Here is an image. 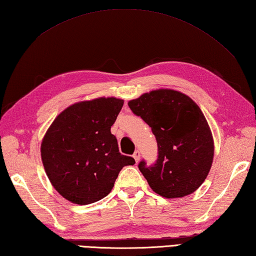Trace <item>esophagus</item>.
Wrapping results in <instances>:
<instances>
[{
	"mask_svg": "<svg viewBox=\"0 0 256 256\" xmlns=\"http://www.w3.org/2000/svg\"><path fill=\"white\" fill-rule=\"evenodd\" d=\"M132 156H134V158H135V160H136L137 163L140 162V150H136L135 153H134Z\"/></svg>",
	"mask_w": 256,
	"mask_h": 256,
	"instance_id": "obj_1",
	"label": "esophagus"
}]
</instances>
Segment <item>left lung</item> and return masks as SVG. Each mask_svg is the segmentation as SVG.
Wrapping results in <instances>:
<instances>
[{
	"label": "left lung",
	"instance_id": "left-lung-1",
	"mask_svg": "<svg viewBox=\"0 0 256 256\" xmlns=\"http://www.w3.org/2000/svg\"><path fill=\"white\" fill-rule=\"evenodd\" d=\"M152 128L158 158L152 166L138 165L155 194L168 199L194 194L214 160V138L199 106L184 93L158 88L128 102Z\"/></svg>",
	"mask_w": 256,
	"mask_h": 256
}]
</instances>
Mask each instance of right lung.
Wrapping results in <instances>:
<instances>
[{
    "label": "right lung",
    "mask_w": 256,
    "mask_h": 256,
    "mask_svg": "<svg viewBox=\"0 0 256 256\" xmlns=\"http://www.w3.org/2000/svg\"><path fill=\"white\" fill-rule=\"evenodd\" d=\"M124 100L80 101L58 114L44 134L42 160L52 186L75 204H90L111 192L116 178L135 160L119 153L111 126Z\"/></svg>",
    "instance_id": "right-lung-1"
}]
</instances>
